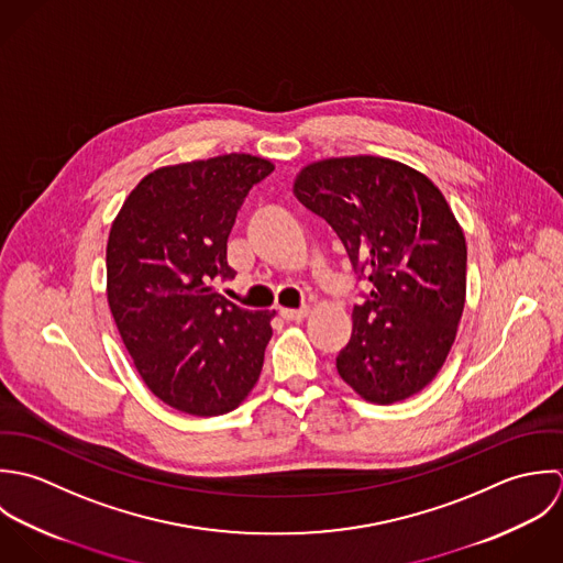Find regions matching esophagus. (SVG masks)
Here are the masks:
<instances>
[{
  "instance_id": "esophagus-1",
  "label": "esophagus",
  "mask_w": 563,
  "mask_h": 563,
  "mask_svg": "<svg viewBox=\"0 0 563 563\" xmlns=\"http://www.w3.org/2000/svg\"><path fill=\"white\" fill-rule=\"evenodd\" d=\"M309 316V309H280V318L287 322H302Z\"/></svg>"
}]
</instances>
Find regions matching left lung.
Here are the masks:
<instances>
[{"instance_id": "8db88e82", "label": "left lung", "mask_w": 563, "mask_h": 563, "mask_svg": "<svg viewBox=\"0 0 563 563\" xmlns=\"http://www.w3.org/2000/svg\"><path fill=\"white\" fill-rule=\"evenodd\" d=\"M294 194L369 280L339 376L376 405L422 391L449 356L465 305L467 247L446 198L418 169L380 156L311 163Z\"/></svg>"}]
</instances>
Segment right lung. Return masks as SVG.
Returning a JSON list of instances; mask_svg holds the SVG:
<instances>
[{
    "instance_id": "1",
    "label": "right lung",
    "mask_w": 563,
    "mask_h": 563,
    "mask_svg": "<svg viewBox=\"0 0 563 563\" xmlns=\"http://www.w3.org/2000/svg\"><path fill=\"white\" fill-rule=\"evenodd\" d=\"M267 158L224 154L147 174L117 213L107 296L136 372L165 405L198 418L236 409L261 376L274 311L213 291L232 278L225 243Z\"/></svg>"
}]
</instances>
